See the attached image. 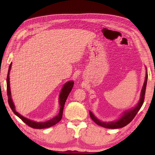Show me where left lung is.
Instances as JSON below:
<instances>
[{
	"label": "left lung",
	"instance_id": "left-lung-1",
	"mask_svg": "<svg viewBox=\"0 0 155 155\" xmlns=\"http://www.w3.org/2000/svg\"><path fill=\"white\" fill-rule=\"evenodd\" d=\"M147 72H146V76H145V81L143 83V85L142 89L141 92V96H140V99L137 105L132 109H130L129 110H126L124 112L123 115L121 116L120 118L116 121H111V122H103L100 120H98L95 116L94 115L92 112L89 111V114H90V116L91 119L94 121V122L97 124L98 125L101 126L103 127L107 128V129H120L126 126L127 124H129L131 121L133 120V118L135 117L138 113V112L140 109V108L142 107L144 98H145V89H146V85H147Z\"/></svg>",
	"mask_w": 155,
	"mask_h": 155
}]
</instances>
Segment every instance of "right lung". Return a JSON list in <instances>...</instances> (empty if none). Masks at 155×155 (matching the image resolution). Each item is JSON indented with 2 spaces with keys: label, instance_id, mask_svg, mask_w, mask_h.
<instances>
[{
  "label": "right lung",
  "instance_id": "obj_1",
  "mask_svg": "<svg viewBox=\"0 0 155 155\" xmlns=\"http://www.w3.org/2000/svg\"><path fill=\"white\" fill-rule=\"evenodd\" d=\"M11 67H12V63L10 64V67H9L8 76H7V81H6L7 82V95L8 97L9 105H10L12 111L13 112V113L16 116H17L22 121H24L26 125L30 126V127L34 128V129H41L48 128L55 125L56 124H58L59 121L61 120L63 117V108L64 106V104L65 102H66V100L67 99L70 92L72 91V88L74 86V81H70L65 83L62 88L61 91L60 95L59 97V104L60 105V110H59V114L58 116H55L54 118L51 119L48 121H45V122H36V121L30 120L29 119L25 118V117L22 116L15 110V105H14L13 102L11 97V91H10V76H9V75H10Z\"/></svg>",
  "mask_w": 155,
  "mask_h": 155
}]
</instances>
